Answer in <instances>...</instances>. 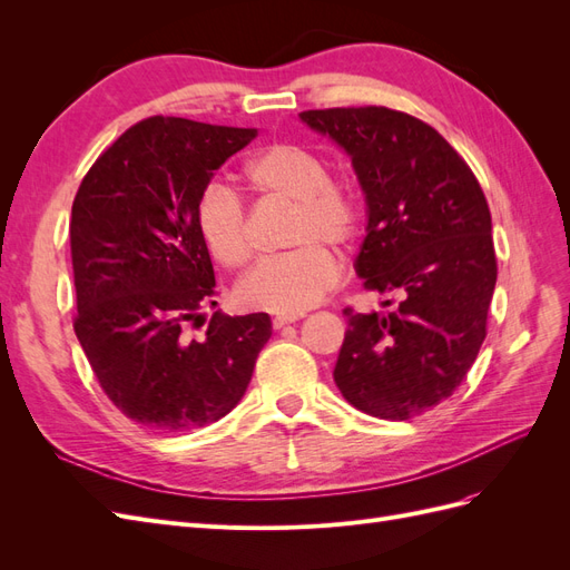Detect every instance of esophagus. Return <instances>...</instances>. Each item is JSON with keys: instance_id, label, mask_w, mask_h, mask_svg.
<instances>
[{"instance_id": "esophagus-1", "label": "esophagus", "mask_w": 570, "mask_h": 570, "mask_svg": "<svg viewBox=\"0 0 570 570\" xmlns=\"http://www.w3.org/2000/svg\"><path fill=\"white\" fill-rule=\"evenodd\" d=\"M304 314H275L273 316V327H285V325H289V323H295V321H299Z\"/></svg>"}]
</instances>
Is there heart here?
<instances>
[{"label": "heart", "instance_id": "b5f03b06", "mask_svg": "<svg viewBox=\"0 0 570 570\" xmlns=\"http://www.w3.org/2000/svg\"><path fill=\"white\" fill-rule=\"evenodd\" d=\"M247 185L262 197L292 202L285 243L295 245L258 262L235 287L247 308L302 314L321 302L340 278V258L323 245L347 249L361 228V206L350 187L331 180L314 149L275 142L245 164ZM202 243L223 268H243L252 258L245 204L230 187L206 183L195 202Z\"/></svg>", "mask_w": 570, "mask_h": 570}]
</instances>
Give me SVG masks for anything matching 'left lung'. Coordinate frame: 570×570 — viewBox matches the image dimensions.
Returning a JSON list of instances; mask_svg holds the SVG:
<instances>
[{"label":"left lung","instance_id":"left-lung-1","mask_svg":"<svg viewBox=\"0 0 570 570\" xmlns=\"http://www.w3.org/2000/svg\"><path fill=\"white\" fill-rule=\"evenodd\" d=\"M299 116L347 149L366 193L364 287L400 297L387 314L344 308L335 383L375 419L421 416L454 394L488 335L497 283L488 199L461 154L416 116L387 107Z\"/></svg>","mask_w":570,"mask_h":570}]
</instances>
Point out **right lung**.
Wrapping results in <instances>:
<instances>
[{
    "label": "right lung",
    "instance_id": "add662e5",
    "mask_svg": "<svg viewBox=\"0 0 570 570\" xmlns=\"http://www.w3.org/2000/svg\"><path fill=\"white\" fill-rule=\"evenodd\" d=\"M254 128L151 116L130 126L85 174L71 209L73 331L111 404L149 430L180 433L243 400L271 337L268 314L216 312L212 256L195 202Z\"/></svg>",
    "mask_w": 570,
    "mask_h": 570
}]
</instances>
